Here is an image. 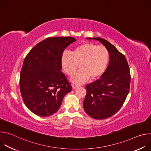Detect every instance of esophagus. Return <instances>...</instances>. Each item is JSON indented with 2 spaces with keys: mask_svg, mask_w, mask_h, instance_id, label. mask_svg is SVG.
<instances>
[{
  "mask_svg": "<svg viewBox=\"0 0 151 151\" xmlns=\"http://www.w3.org/2000/svg\"><path fill=\"white\" fill-rule=\"evenodd\" d=\"M78 87V85H72V88L73 89H76Z\"/></svg>",
  "mask_w": 151,
  "mask_h": 151,
  "instance_id": "esophagus-1",
  "label": "esophagus"
}]
</instances>
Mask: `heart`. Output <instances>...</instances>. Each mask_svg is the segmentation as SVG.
I'll use <instances>...</instances> for the list:
<instances>
[{
	"label": "heart",
	"mask_w": 151,
	"mask_h": 151,
	"mask_svg": "<svg viewBox=\"0 0 151 151\" xmlns=\"http://www.w3.org/2000/svg\"><path fill=\"white\" fill-rule=\"evenodd\" d=\"M109 60V53L103 45L93 43H83L72 50L70 54L64 52L60 58L61 66L66 75L72 76L79 67V70L71 78L75 83H82L89 79L95 80L104 72Z\"/></svg>",
	"instance_id": "b5f03b06"
}]
</instances>
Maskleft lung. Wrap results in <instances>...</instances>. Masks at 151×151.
Wrapping results in <instances>:
<instances>
[{"instance_id": "left-lung-1", "label": "left lung", "mask_w": 151, "mask_h": 151, "mask_svg": "<svg viewBox=\"0 0 151 151\" xmlns=\"http://www.w3.org/2000/svg\"><path fill=\"white\" fill-rule=\"evenodd\" d=\"M99 40L107 49L109 62L101 78L86 85L87 94L83 102L85 112L96 119H104L116 114L128 94L130 73L125 57L112 44L100 37H87Z\"/></svg>"}]
</instances>
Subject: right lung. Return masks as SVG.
<instances>
[{
	"mask_svg": "<svg viewBox=\"0 0 151 151\" xmlns=\"http://www.w3.org/2000/svg\"><path fill=\"white\" fill-rule=\"evenodd\" d=\"M76 39L48 37L36 45L26 57L19 79L24 103L33 114L49 116L60 109L63 97L72 87L61 71L60 58Z\"/></svg>",
	"mask_w": 151,
	"mask_h": 151,
	"instance_id": "obj_1",
	"label": "right lung"
}]
</instances>
